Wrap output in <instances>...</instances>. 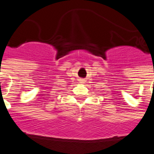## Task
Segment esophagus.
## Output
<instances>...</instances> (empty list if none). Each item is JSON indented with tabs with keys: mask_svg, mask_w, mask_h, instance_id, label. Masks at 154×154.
Returning <instances> with one entry per match:
<instances>
[{
	"mask_svg": "<svg viewBox=\"0 0 154 154\" xmlns=\"http://www.w3.org/2000/svg\"><path fill=\"white\" fill-rule=\"evenodd\" d=\"M80 82H81V83H83V82H84V80H81V81H80Z\"/></svg>",
	"mask_w": 154,
	"mask_h": 154,
	"instance_id": "34e87169",
	"label": "esophagus"
}]
</instances>
